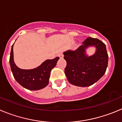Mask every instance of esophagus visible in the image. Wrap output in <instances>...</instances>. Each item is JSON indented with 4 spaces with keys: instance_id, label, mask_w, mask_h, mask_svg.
Segmentation results:
<instances>
[{
    "instance_id": "1",
    "label": "esophagus",
    "mask_w": 122,
    "mask_h": 122,
    "mask_svg": "<svg viewBox=\"0 0 122 122\" xmlns=\"http://www.w3.org/2000/svg\"><path fill=\"white\" fill-rule=\"evenodd\" d=\"M58 56H59V58H60V59H62V58H63V57H64L63 53H59V54H58Z\"/></svg>"
}]
</instances>
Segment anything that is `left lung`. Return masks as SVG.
I'll return each instance as SVG.
<instances>
[{
    "mask_svg": "<svg viewBox=\"0 0 122 122\" xmlns=\"http://www.w3.org/2000/svg\"><path fill=\"white\" fill-rule=\"evenodd\" d=\"M90 46H95L96 51L89 57L85 49ZM63 54L67 62L65 74L73 85L80 87L92 85L106 72L108 55L106 45L98 39L88 37L76 50H67Z\"/></svg>",
    "mask_w": 122,
    "mask_h": 122,
    "instance_id": "1",
    "label": "left lung"
}]
</instances>
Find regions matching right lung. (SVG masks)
Segmentation results:
<instances>
[{"label":"right lung","instance_id":"right-lung-1","mask_svg":"<svg viewBox=\"0 0 122 122\" xmlns=\"http://www.w3.org/2000/svg\"><path fill=\"white\" fill-rule=\"evenodd\" d=\"M13 45L10 57V64L14 78L22 87L32 91L44 88L49 84L50 72L56 65L60 59L56 57L53 60H47L39 66L33 69L25 70L19 68L15 64L13 59Z\"/></svg>","mask_w":122,"mask_h":122}]
</instances>
